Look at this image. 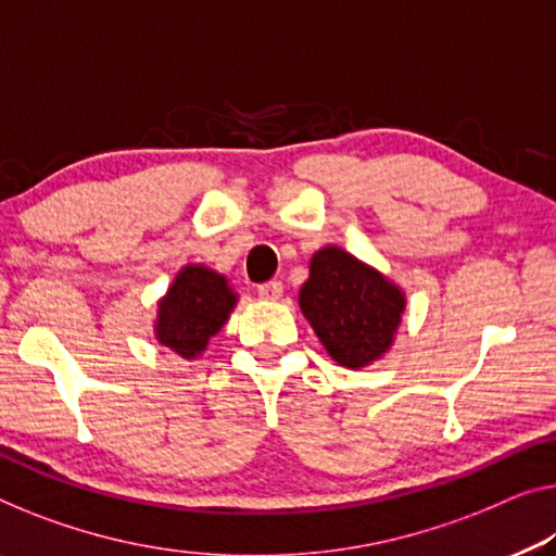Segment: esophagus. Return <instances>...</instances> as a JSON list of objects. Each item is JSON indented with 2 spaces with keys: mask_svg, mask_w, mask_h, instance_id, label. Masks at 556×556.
Listing matches in <instances>:
<instances>
[{
  "mask_svg": "<svg viewBox=\"0 0 556 556\" xmlns=\"http://www.w3.org/2000/svg\"><path fill=\"white\" fill-rule=\"evenodd\" d=\"M285 294V287L281 281H267V285H260V296L264 302H277Z\"/></svg>",
  "mask_w": 556,
  "mask_h": 556,
  "instance_id": "1",
  "label": "esophagus"
}]
</instances>
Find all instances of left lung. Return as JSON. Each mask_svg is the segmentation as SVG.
<instances>
[{
	"label": "left lung",
	"mask_w": 556,
	"mask_h": 556,
	"mask_svg": "<svg viewBox=\"0 0 556 556\" xmlns=\"http://www.w3.org/2000/svg\"><path fill=\"white\" fill-rule=\"evenodd\" d=\"M300 309L339 367L364 369L392 350L407 294L377 267L327 244L312 254Z\"/></svg>",
	"instance_id": "8db88e82"
}]
</instances>
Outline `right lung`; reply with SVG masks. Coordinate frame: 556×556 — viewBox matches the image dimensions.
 Masks as SVG:
<instances>
[{
	"label": "right lung",
	"mask_w": 556,
	"mask_h": 556,
	"mask_svg": "<svg viewBox=\"0 0 556 556\" xmlns=\"http://www.w3.org/2000/svg\"><path fill=\"white\" fill-rule=\"evenodd\" d=\"M239 294L206 264H185L156 302L154 339L181 359H197L227 325Z\"/></svg>",
	"instance_id": "obj_1"
}]
</instances>
